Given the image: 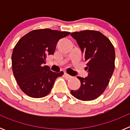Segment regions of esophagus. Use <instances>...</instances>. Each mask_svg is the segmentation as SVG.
<instances>
[{
  "instance_id": "esophagus-1",
  "label": "esophagus",
  "mask_w": 130,
  "mask_h": 130,
  "mask_svg": "<svg viewBox=\"0 0 130 130\" xmlns=\"http://www.w3.org/2000/svg\"><path fill=\"white\" fill-rule=\"evenodd\" d=\"M64 77H66V79H71L72 78V76H70V75H68L67 73H64Z\"/></svg>"
}]
</instances>
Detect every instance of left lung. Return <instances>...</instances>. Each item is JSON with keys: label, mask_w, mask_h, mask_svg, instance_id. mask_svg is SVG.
Returning a JSON list of instances; mask_svg holds the SVG:
<instances>
[{"label": "left lung", "mask_w": 130, "mask_h": 130, "mask_svg": "<svg viewBox=\"0 0 130 130\" xmlns=\"http://www.w3.org/2000/svg\"><path fill=\"white\" fill-rule=\"evenodd\" d=\"M87 62L88 75L77 77L80 88L71 90L73 96L82 101H91L103 94L109 85L115 70V52L109 39L99 31L82 30L71 33Z\"/></svg>", "instance_id": "1"}]
</instances>
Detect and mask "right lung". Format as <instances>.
<instances>
[{
  "mask_svg": "<svg viewBox=\"0 0 130 130\" xmlns=\"http://www.w3.org/2000/svg\"><path fill=\"white\" fill-rule=\"evenodd\" d=\"M70 33L49 28L34 30L16 43L11 55L12 70L18 85L27 96H46L56 79L64 74L52 72L44 64L48 55L54 54L57 42Z\"/></svg>",
  "mask_w": 130,
  "mask_h": 130,
  "instance_id": "add662e5",
  "label": "right lung"
}]
</instances>
